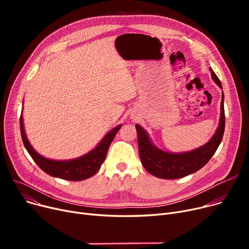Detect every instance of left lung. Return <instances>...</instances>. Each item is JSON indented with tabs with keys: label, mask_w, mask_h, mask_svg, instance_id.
<instances>
[{
	"label": "left lung",
	"mask_w": 249,
	"mask_h": 249,
	"mask_svg": "<svg viewBox=\"0 0 249 249\" xmlns=\"http://www.w3.org/2000/svg\"><path fill=\"white\" fill-rule=\"evenodd\" d=\"M213 81L222 89V84L212 69H210ZM137 130L138 149L142 165L146 171L160 178L176 179L184 178L198 172L216 152L223 138L225 129V112H224V94L222 91L221 112L219 125L215 134L206 144L186 152H167L155 146L148 133L140 125H135Z\"/></svg>",
	"instance_id": "8db88e82"
}]
</instances>
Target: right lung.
Segmentation results:
<instances>
[{"mask_svg":"<svg viewBox=\"0 0 249 249\" xmlns=\"http://www.w3.org/2000/svg\"><path fill=\"white\" fill-rule=\"evenodd\" d=\"M121 126L122 125L119 124L110 130L94 149L80 156V158L68 160H53L40 155L31 146L27 136L25 134L23 117L21 116L20 118L21 136L24 146L27 149L28 153L31 155V158L37 163V165L44 173L51 177L72 181L87 179L99 172L101 165L103 164L104 160H106L109 146Z\"/></svg>","mask_w":249,"mask_h":249,"instance_id":"1","label":"right lung"}]
</instances>
